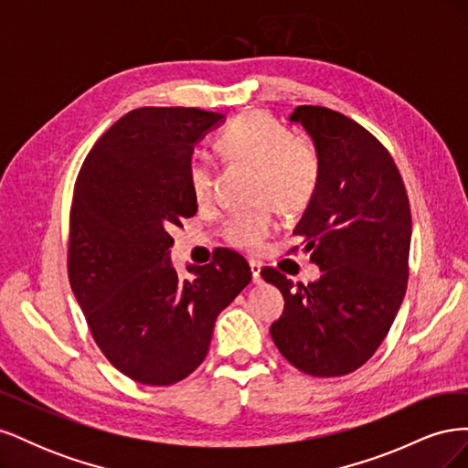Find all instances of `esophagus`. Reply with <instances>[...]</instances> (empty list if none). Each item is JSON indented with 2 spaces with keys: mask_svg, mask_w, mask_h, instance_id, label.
Wrapping results in <instances>:
<instances>
[{
  "mask_svg": "<svg viewBox=\"0 0 468 468\" xmlns=\"http://www.w3.org/2000/svg\"><path fill=\"white\" fill-rule=\"evenodd\" d=\"M250 271H251V277H253V282H261V263L251 260L250 261Z\"/></svg>",
  "mask_w": 468,
  "mask_h": 468,
  "instance_id": "34e87169",
  "label": "esophagus"
}]
</instances>
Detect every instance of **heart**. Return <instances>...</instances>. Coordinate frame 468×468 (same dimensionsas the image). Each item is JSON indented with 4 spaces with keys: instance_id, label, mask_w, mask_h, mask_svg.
Wrapping results in <instances>:
<instances>
[{
    "instance_id": "b5f03b06",
    "label": "heart",
    "mask_w": 468,
    "mask_h": 468,
    "mask_svg": "<svg viewBox=\"0 0 468 468\" xmlns=\"http://www.w3.org/2000/svg\"><path fill=\"white\" fill-rule=\"evenodd\" d=\"M224 158L256 167V197L269 201L282 212H299L308 207L318 189L320 154L303 136H289V131L275 117L263 111H248L238 117L218 138ZM189 186L199 201L212 191L208 164H189ZM271 208L260 207L239 210L224 224L226 242L234 248L253 251L273 230Z\"/></svg>"
}]
</instances>
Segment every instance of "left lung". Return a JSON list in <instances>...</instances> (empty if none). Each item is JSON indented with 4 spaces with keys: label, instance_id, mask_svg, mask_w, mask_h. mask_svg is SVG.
<instances>
[{
    "label": "left lung",
    "instance_id": "8db88e82",
    "mask_svg": "<svg viewBox=\"0 0 468 468\" xmlns=\"http://www.w3.org/2000/svg\"><path fill=\"white\" fill-rule=\"evenodd\" d=\"M289 121L320 154L318 189L292 234L322 275L294 285L277 269L261 271L285 296L271 337L299 371L342 377L373 357L402 304L410 203L392 155L359 122L318 105L296 107Z\"/></svg>",
    "mask_w": 468,
    "mask_h": 468
}]
</instances>
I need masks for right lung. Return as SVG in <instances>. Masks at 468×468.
Segmentation results:
<instances>
[{
    "label": "right lung",
    "mask_w": 468,
    "mask_h": 468,
    "mask_svg": "<svg viewBox=\"0 0 468 468\" xmlns=\"http://www.w3.org/2000/svg\"><path fill=\"white\" fill-rule=\"evenodd\" d=\"M224 122L195 107L126 112L83 160L69 210L68 277L91 335L129 378L167 387L207 357L217 316L251 281L248 261L222 250L208 265L169 261V230L197 212L189 164Z\"/></svg>",
    "instance_id": "1"
}]
</instances>
